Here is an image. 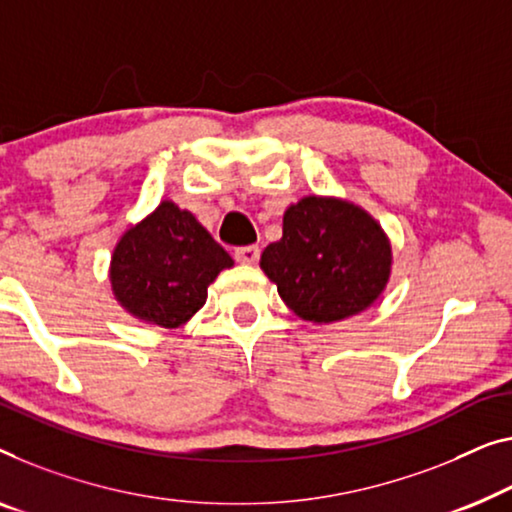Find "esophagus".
Listing matches in <instances>:
<instances>
[{
  "label": "esophagus",
  "instance_id": "obj_1",
  "mask_svg": "<svg viewBox=\"0 0 512 512\" xmlns=\"http://www.w3.org/2000/svg\"><path fill=\"white\" fill-rule=\"evenodd\" d=\"M235 258H238V263L242 265H256L258 258H261V249L254 247V244H251V247H240L235 249Z\"/></svg>",
  "mask_w": 512,
  "mask_h": 512
}]
</instances>
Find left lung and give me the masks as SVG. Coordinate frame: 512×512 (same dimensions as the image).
I'll return each instance as SVG.
<instances>
[{"label":"left lung","mask_w":512,"mask_h":512,"mask_svg":"<svg viewBox=\"0 0 512 512\" xmlns=\"http://www.w3.org/2000/svg\"><path fill=\"white\" fill-rule=\"evenodd\" d=\"M261 270L295 316L328 325L381 298L392 274V244L365 207L311 194L286 207L281 240L265 247Z\"/></svg>","instance_id":"obj_1"}]
</instances>
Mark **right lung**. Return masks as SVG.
<instances>
[{"label": "right lung", "mask_w": 512, "mask_h": 512, "mask_svg": "<svg viewBox=\"0 0 512 512\" xmlns=\"http://www.w3.org/2000/svg\"><path fill=\"white\" fill-rule=\"evenodd\" d=\"M233 258L189 210L161 201L120 235L110 254V288L127 314L180 328L205 305L207 286Z\"/></svg>", "instance_id": "add662e5"}]
</instances>
